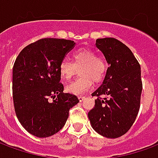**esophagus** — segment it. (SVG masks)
<instances>
[{
    "mask_svg": "<svg viewBox=\"0 0 158 158\" xmlns=\"http://www.w3.org/2000/svg\"><path fill=\"white\" fill-rule=\"evenodd\" d=\"M79 100L80 102H84L85 100V96H79Z\"/></svg>",
    "mask_w": 158,
    "mask_h": 158,
    "instance_id": "esophagus-1",
    "label": "esophagus"
}]
</instances>
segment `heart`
Masks as SVG:
<instances>
[{
    "label": "heart",
    "instance_id": "heart-1",
    "mask_svg": "<svg viewBox=\"0 0 158 158\" xmlns=\"http://www.w3.org/2000/svg\"><path fill=\"white\" fill-rule=\"evenodd\" d=\"M79 77L66 86V90L70 94L79 96L89 90L95 82H99L106 72V63L101 56H96L92 50L81 48L73 54V62L63 60L59 65L61 78L69 80L74 75L76 69H79Z\"/></svg>",
    "mask_w": 158,
    "mask_h": 158
}]
</instances>
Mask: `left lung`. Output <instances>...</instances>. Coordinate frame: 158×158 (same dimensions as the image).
<instances>
[{
	"label": "left lung",
	"instance_id": "1",
	"mask_svg": "<svg viewBox=\"0 0 158 158\" xmlns=\"http://www.w3.org/2000/svg\"><path fill=\"white\" fill-rule=\"evenodd\" d=\"M96 46L109 67L102 84L92 93L97 98L88 117L96 132L115 139L127 133L139 112L140 66L129 47L114 38L97 39Z\"/></svg>",
	"mask_w": 158,
	"mask_h": 158
}]
</instances>
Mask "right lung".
Segmentation results:
<instances>
[{"label":"right lung","instance_id":"1","mask_svg":"<svg viewBox=\"0 0 158 158\" xmlns=\"http://www.w3.org/2000/svg\"><path fill=\"white\" fill-rule=\"evenodd\" d=\"M64 39L40 40L23 49L12 69V95L16 115L33 135L45 138L65 125L78 97L63 93L59 65L74 46Z\"/></svg>","mask_w":158,"mask_h":158}]
</instances>
